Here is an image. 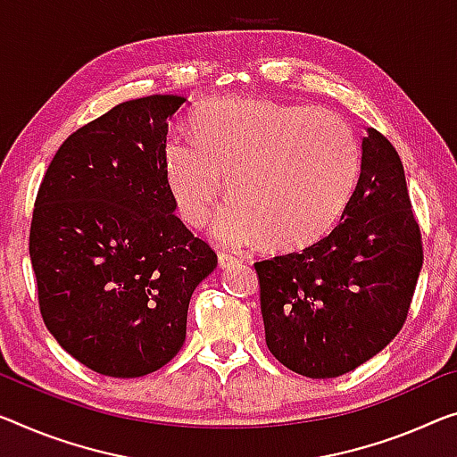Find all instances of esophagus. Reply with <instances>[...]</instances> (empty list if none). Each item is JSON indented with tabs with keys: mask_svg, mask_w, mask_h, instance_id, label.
Returning <instances> with one entry per match:
<instances>
[{
	"mask_svg": "<svg viewBox=\"0 0 457 457\" xmlns=\"http://www.w3.org/2000/svg\"><path fill=\"white\" fill-rule=\"evenodd\" d=\"M217 258H220V267H234V264H237V262H242L240 258L237 256H234V254H228V252H220V254H217Z\"/></svg>",
	"mask_w": 457,
	"mask_h": 457,
	"instance_id": "1",
	"label": "esophagus"
}]
</instances>
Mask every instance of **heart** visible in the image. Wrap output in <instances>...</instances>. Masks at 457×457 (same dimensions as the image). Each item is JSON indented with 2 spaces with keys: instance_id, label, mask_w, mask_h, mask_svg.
I'll return each mask as SVG.
<instances>
[{
  "instance_id": "b5f03b06",
  "label": "heart",
  "mask_w": 457,
  "mask_h": 457,
  "mask_svg": "<svg viewBox=\"0 0 457 457\" xmlns=\"http://www.w3.org/2000/svg\"><path fill=\"white\" fill-rule=\"evenodd\" d=\"M195 141L170 137L163 166L176 211L201 228L223 193L217 220L231 246L264 240L291 252L328 231L359 176V143L343 117L270 100H215L193 117Z\"/></svg>"
}]
</instances>
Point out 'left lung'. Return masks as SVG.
<instances>
[{
	"mask_svg": "<svg viewBox=\"0 0 457 457\" xmlns=\"http://www.w3.org/2000/svg\"><path fill=\"white\" fill-rule=\"evenodd\" d=\"M361 149L338 226L308 248L254 262L269 351L305 378H338L390 345L423 267L398 152L376 129Z\"/></svg>",
	"mask_w": 457,
	"mask_h": 457,
	"instance_id": "obj_1",
	"label": "left lung"
}]
</instances>
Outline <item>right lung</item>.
I'll return each instance as SVG.
<instances>
[{"label":"right lung","instance_id":"add662e5","mask_svg":"<svg viewBox=\"0 0 457 457\" xmlns=\"http://www.w3.org/2000/svg\"><path fill=\"white\" fill-rule=\"evenodd\" d=\"M187 98L117 104L57 149L34 201L40 314L92 371L141 378L176 357L193 291L217 254L176 217L163 149Z\"/></svg>","mask_w":457,"mask_h":457}]
</instances>
